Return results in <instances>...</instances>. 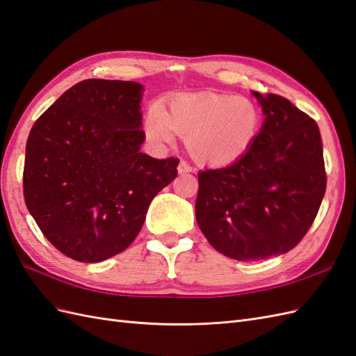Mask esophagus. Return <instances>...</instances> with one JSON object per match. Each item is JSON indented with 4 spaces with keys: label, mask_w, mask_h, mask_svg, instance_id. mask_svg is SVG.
Segmentation results:
<instances>
[{
    "label": "esophagus",
    "mask_w": 356,
    "mask_h": 356,
    "mask_svg": "<svg viewBox=\"0 0 356 356\" xmlns=\"http://www.w3.org/2000/svg\"><path fill=\"white\" fill-rule=\"evenodd\" d=\"M177 171L180 172V175H185V172L193 171V167H191L186 161H180L179 162V167H177Z\"/></svg>",
    "instance_id": "1"
}]
</instances>
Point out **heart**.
Segmentation results:
<instances>
[{
    "instance_id": "heart-1",
    "label": "heart",
    "mask_w": 356,
    "mask_h": 356,
    "mask_svg": "<svg viewBox=\"0 0 356 356\" xmlns=\"http://www.w3.org/2000/svg\"><path fill=\"white\" fill-rule=\"evenodd\" d=\"M144 134L154 145L185 136L193 156L209 165H225L250 150L260 129V113L243 97L176 95L149 106Z\"/></svg>"
}]
</instances>
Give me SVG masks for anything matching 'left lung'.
<instances>
[{
  "instance_id": "left-lung-1",
  "label": "left lung",
  "mask_w": 356,
  "mask_h": 356,
  "mask_svg": "<svg viewBox=\"0 0 356 356\" xmlns=\"http://www.w3.org/2000/svg\"><path fill=\"white\" fill-rule=\"evenodd\" d=\"M265 120L230 165L198 172L200 230L224 256L254 261L286 254L312 227L325 195L317 123L286 97L252 91Z\"/></svg>"
}]
</instances>
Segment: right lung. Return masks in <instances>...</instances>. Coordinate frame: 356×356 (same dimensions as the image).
Listing matches in <instances>:
<instances>
[{
    "mask_svg": "<svg viewBox=\"0 0 356 356\" xmlns=\"http://www.w3.org/2000/svg\"><path fill=\"white\" fill-rule=\"evenodd\" d=\"M144 87L86 79L33 124L24 197L35 224L65 256L102 261L138 236L147 209L177 176L179 159L141 153Z\"/></svg>",
    "mask_w": 356,
    "mask_h": 356,
    "instance_id": "1",
    "label": "right lung"
}]
</instances>
